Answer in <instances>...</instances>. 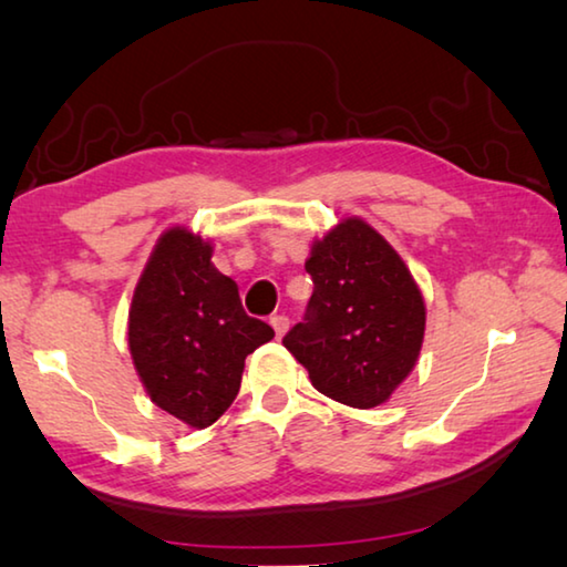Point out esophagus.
Masks as SVG:
<instances>
[{
  "label": "esophagus",
  "instance_id": "esophagus-1",
  "mask_svg": "<svg viewBox=\"0 0 567 567\" xmlns=\"http://www.w3.org/2000/svg\"><path fill=\"white\" fill-rule=\"evenodd\" d=\"M271 326H274V331H276V339H281V336L289 331V319H286V316H274Z\"/></svg>",
  "mask_w": 567,
  "mask_h": 567
}]
</instances>
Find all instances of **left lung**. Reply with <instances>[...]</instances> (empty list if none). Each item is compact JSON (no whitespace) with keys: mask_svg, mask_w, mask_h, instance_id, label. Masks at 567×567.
I'll use <instances>...</instances> for the list:
<instances>
[{"mask_svg":"<svg viewBox=\"0 0 567 567\" xmlns=\"http://www.w3.org/2000/svg\"><path fill=\"white\" fill-rule=\"evenodd\" d=\"M313 296L284 336L313 389L375 409L409 379L425 333V303L399 251L359 216L316 238L306 258Z\"/></svg>","mask_w":567,"mask_h":567,"instance_id":"obj_1","label":"left lung"}]
</instances>
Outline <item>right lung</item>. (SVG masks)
I'll use <instances>...</instances> for the list:
<instances>
[{"instance_id": "right-lung-1", "label": "right lung", "mask_w": 567, "mask_h": 567, "mask_svg": "<svg viewBox=\"0 0 567 567\" xmlns=\"http://www.w3.org/2000/svg\"><path fill=\"white\" fill-rule=\"evenodd\" d=\"M214 246L184 226L158 236L128 309V351L152 403L188 429L224 415L244 361L274 339L246 316L238 286L212 264Z\"/></svg>"}]
</instances>
